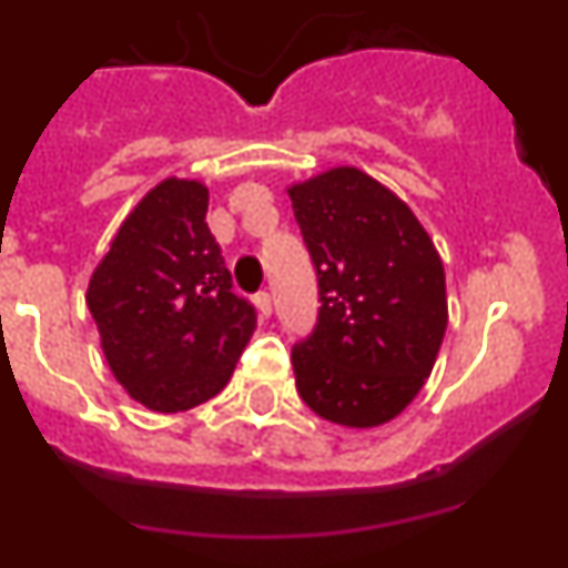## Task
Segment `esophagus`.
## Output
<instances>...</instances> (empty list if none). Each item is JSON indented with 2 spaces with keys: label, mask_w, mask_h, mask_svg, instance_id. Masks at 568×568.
<instances>
[{
  "label": "esophagus",
  "mask_w": 568,
  "mask_h": 568,
  "mask_svg": "<svg viewBox=\"0 0 568 568\" xmlns=\"http://www.w3.org/2000/svg\"><path fill=\"white\" fill-rule=\"evenodd\" d=\"M255 307H258V313L264 315V318H270V313H273V298H270V293L255 295Z\"/></svg>",
  "instance_id": "34e87169"
}]
</instances>
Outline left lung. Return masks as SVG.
<instances>
[{
  "instance_id": "left-lung-1",
  "label": "left lung",
  "mask_w": 568,
  "mask_h": 568,
  "mask_svg": "<svg viewBox=\"0 0 568 568\" xmlns=\"http://www.w3.org/2000/svg\"><path fill=\"white\" fill-rule=\"evenodd\" d=\"M318 275V321L293 346L304 404L341 426H381L420 393L446 333L433 239L393 190L335 168L287 190Z\"/></svg>"
}]
</instances>
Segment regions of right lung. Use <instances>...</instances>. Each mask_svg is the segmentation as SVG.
Segmentation results:
<instances>
[{"instance_id": "obj_1", "label": "right lung", "mask_w": 568, "mask_h": 568, "mask_svg": "<svg viewBox=\"0 0 568 568\" xmlns=\"http://www.w3.org/2000/svg\"><path fill=\"white\" fill-rule=\"evenodd\" d=\"M202 182L168 179L115 233L88 307L115 381L148 409L184 413L224 389L255 329L204 215Z\"/></svg>"}]
</instances>
